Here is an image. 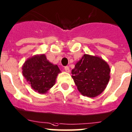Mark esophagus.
Listing matches in <instances>:
<instances>
[{
  "instance_id": "esophagus-1",
  "label": "esophagus",
  "mask_w": 132,
  "mask_h": 132,
  "mask_svg": "<svg viewBox=\"0 0 132 132\" xmlns=\"http://www.w3.org/2000/svg\"><path fill=\"white\" fill-rule=\"evenodd\" d=\"M64 70H65V71H66V72H68V73H69V72H70V68H69V66H65V67H64Z\"/></svg>"
}]
</instances>
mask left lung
<instances>
[{
  "label": "left lung",
  "mask_w": 132,
  "mask_h": 132,
  "mask_svg": "<svg viewBox=\"0 0 132 132\" xmlns=\"http://www.w3.org/2000/svg\"><path fill=\"white\" fill-rule=\"evenodd\" d=\"M110 73V66L101 57L85 54L72 70V78L81 94L93 98L105 89Z\"/></svg>",
  "instance_id": "1"
}]
</instances>
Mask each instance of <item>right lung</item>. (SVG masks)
I'll use <instances>...</instances> for the list:
<instances>
[{
  "instance_id": "obj_1",
  "label": "right lung",
  "mask_w": 132,
  "mask_h": 132,
  "mask_svg": "<svg viewBox=\"0 0 132 132\" xmlns=\"http://www.w3.org/2000/svg\"><path fill=\"white\" fill-rule=\"evenodd\" d=\"M60 72L57 65L50 62L45 54L33 56L22 66V73L27 81L34 91L41 94L53 87Z\"/></svg>"
}]
</instances>
